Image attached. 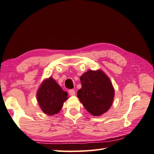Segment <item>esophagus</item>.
I'll return each instance as SVG.
<instances>
[{"label": "esophagus", "mask_w": 154, "mask_h": 154, "mask_svg": "<svg viewBox=\"0 0 154 154\" xmlns=\"http://www.w3.org/2000/svg\"><path fill=\"white\" fill-rule=\"evenodd\" d=\"M69 94L70 96H73L75 95V91L74 89H70V90L69 91Z\"/></svg>", "instance_id": "34e87169"}]
</instances>
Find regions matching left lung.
Segmentation results:
<instances>
[{
    "instance_id": "8db88e82",
    "label": "left lung",
    "mask_w": 154,
    "mask_h": 154,
    "mask_svg": "<svg viewBox=\"0 0 154 154\" xmlns=\"http://www.w3.org/2000/svg\"><path fill=\"white\" fill-rule=\"evenodd\" d=\"M82 88L77 91L81 103L89 113L100 116L112 105L114 89L107 75L101 69L89 70L80 77Z\"/></svg>"
}]
</instances>
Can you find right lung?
Wrapping results in <instances>:
<instances>
[{
    "instance_id": "obj_1",
    "label": "right lung",
    "mask_w": 154,
    "mask_h": 154,
    "mask_svg": "<svg viewBox=\"0 0 154 154\" xmlns=\"http://www.w3.org/2000/svg\"><path fill=\"white\" fill-rule=\"evenodd\" d=\"M68 94L52 77L44 79L38 89L36 98L44 114L52 116L59 112L68 99Z\"/></svg>"
}]
</instances>
